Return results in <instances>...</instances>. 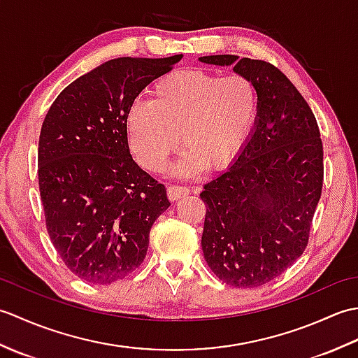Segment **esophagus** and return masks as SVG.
<instances>
[{
	"mask_svg": "<svg viewBox=\"0 0 358 358\" xmlns=\"http://www.w3.org/2000/svg\"><path fill=\"white\" fill-rule=\"evenodd\" d=\"M189 194H191V189L185 187V186H169L167 187V196H169L171 201L183 199V196H186Z\"/></svg>",
	"mask_w": 358,
	"mask_h": 358,
	"instance_id": "obj_1",
	"label": "esophagus"
}]
</instances>
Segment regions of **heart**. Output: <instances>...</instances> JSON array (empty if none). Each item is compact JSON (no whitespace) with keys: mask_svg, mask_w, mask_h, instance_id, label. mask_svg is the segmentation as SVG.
Wrapping results in <instances>:
<instances>
[{"mask_svg":"<svg viewBox=\"0 0 358 358\" xmlns=\"http://www.w3.org/2000/svg\"><path fill=\"white\" fill-rule=\"evenodd\" d=\"M257 113V87L245 75L183 69L158 78L149 101L129 104L124 126L136 159L152 172L164 169L180 136L185 150L175 172L191 178L206 166L229 164L252 132Z\"/></svg>","mask_w":358,"mask_h":358,"instance_id":"heart-1","label":"heart"}]
</instances>
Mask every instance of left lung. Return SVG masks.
<instances>
[{
    "label": "left lung",
    "instance_id": "1",
    "mask_svg": "<svg viewBox=\"0 0 358 358\" xmlns=\"http://www.w3.org/2000/svg\"><path fill=\"white\" fill-rule=\"evenodd\" d=\"M232 66L254 81L252 132L226 172L204 185L201 248L210 271L235 287H258L281 275L308 246L323 186L317 120L286 75L262 59L200 57Z\"/></svg>",
    "mask_w": 358,
    "mask_h": 358
}]
</instances>
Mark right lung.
Here are the masks:
<instances>
[{
	"label": "right lung",
	"instance_id": "obj_1",
	"mask_svg": "<svg viewBox=\"0 0 358 358\" xmlns=\"http://www.w3.org/2000/svg\"><path fill=\"white\" fill-rule=\"evenodd\" d=\"M181 58L106 62L71 83L43 121L38 181L45 226L67 268L87 283L110 285L138 268L152 224L171 206L166 187L134 162L124 117Z\"/></svg>",
	"mask_w": 358,
	"mask_h": 358
}]
</instances>
